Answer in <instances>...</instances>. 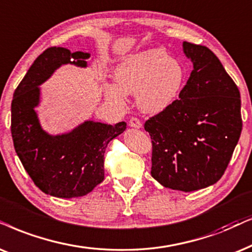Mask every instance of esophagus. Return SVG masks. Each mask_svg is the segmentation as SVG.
<instances>
[{"label":"esophagus","instance_id":"obj_1","mask_svg":"<svg viewBox=\"0 0 252 252\" xmlns=\"http://www.w3.org/2000/svg\"><path fill=\"white\" fill-rule=\"evenodd\" d=\"M129 127H132V128H141L142 127V124H141V122H140V120L138 119V118H132L129 120Z\"/></svg>","mask_w":252,"mask_h":252}]
</instances>
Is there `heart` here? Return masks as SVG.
I'll use <instances>...</instances> for the list:
<instances>
[{
  "instance_id": "1",
  "label": "heart",
  "mask_w": 252,
  "mask_h": 252,
  "mask_svg": "<svg viewBox=\"0 0 252 252\" xmlns=\"http://www.w3.org/2000/svg\"><path fill=\"white\" fill-rule=\"evenodd\" d=\"M182 63L159 48H150L127 57L114 70V84L104 88V96L117 105L125 94H136V105L145 114H158L169 109L184 86Z\"/></svg>"
}]
</instances>
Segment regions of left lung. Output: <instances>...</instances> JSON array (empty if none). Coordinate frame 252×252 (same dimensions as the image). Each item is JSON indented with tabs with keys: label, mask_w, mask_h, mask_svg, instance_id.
Returning <instances> with one entry per match:
<instances>
[{
	"label": "left lung",
	"mask_w": 252,
	"mask_h": 252,
	"mask_svg": "<svg viewBox=\"0 0 252 252\" xmlns=\"http://www.w3.org/2000/svg\"><path fill=\"white\" fill-rule=\"evenodd\" d=\"M193 70L169 109L147 120L152 176L164 188L192 192L224 174L242 132L240 90L210 48L183 42Z\"/></svg>",
	"instance_id": "1"
}]
</instances>
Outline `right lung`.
Wrapping results in <instances>:
<instances>
[{"label": "right lung", "instance_id": "1", "mask_svg": "<svg viewBox=\"0 0 252 252\" xmlns=\"http://www.w3.org/2000/svg\"><path fill=\"white\" fill-rule=\"evenodd\" d=\"M89 58L87 52L47 48L35 59L12 98L11 135L17 156L34 184L57 198L82 197L100 184L107 143L126 129L125 122L109 125L94 120L61 134L42 128L37 111L40 86L63 64L87 68Z\"/></svg>", "mask_w": 252, "mask_h": 252}]
</instances>
